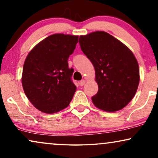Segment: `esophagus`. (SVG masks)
<instances>
[{"label": "esophagus", "mask_w": 158, "mask_h": 158, "mask_svg": "<svg viewBox=\"0 0 158 158\" xmlns=\"http://www.w3.org/2000/svg\"><path fill=\"white\" fill-rule=\"evenodd\" d=\"M85 83V80H82V81H81L79 82V84H80V85L81 86H83V85H84V84Z\"/></svg>", "instance_id": "obj_1"}]
</instances>
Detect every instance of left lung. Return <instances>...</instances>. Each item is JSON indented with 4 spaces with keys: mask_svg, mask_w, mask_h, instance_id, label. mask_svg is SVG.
Here are the masks:
<instances>
[{
    "mask_svg": "<svg viewBox=\"0 0 158 158\" xmlns=\"http://www.w3.org/2000/svg\"><path fill=\"white\" fill-rule=\"evenodd\" d=\"M79 43L96 71L98 90L92 97L94 105L109 112L126 106L139 82V65L132 52L105 31L81 36Z\"/></svg>",
    "mask_w": 158,
    "mask_h": 158,
    "instance_id": "obj_1",
    "label": "left lung"
}]
</instances>
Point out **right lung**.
Instances as JSON below:
<instances>
[{
  "label": "right lung",
  "mask_w": 158,
  "mask_h": 158,
  "mask_svg": "<svg viewBox=\"0 0 158 158\" xmlns=\"http://www.w3.org/2000/svg\"><path fill=\"white\" fill-rule=\"evenodd\" d=\"M78 36L55 34L36 44L23 64L22 86L30 102L40 111L53 114L65 109L76 86L73 70L68 60L74 52Z\"/></svg>",
  "instance_id": "add662e5"
}]
</instances>
